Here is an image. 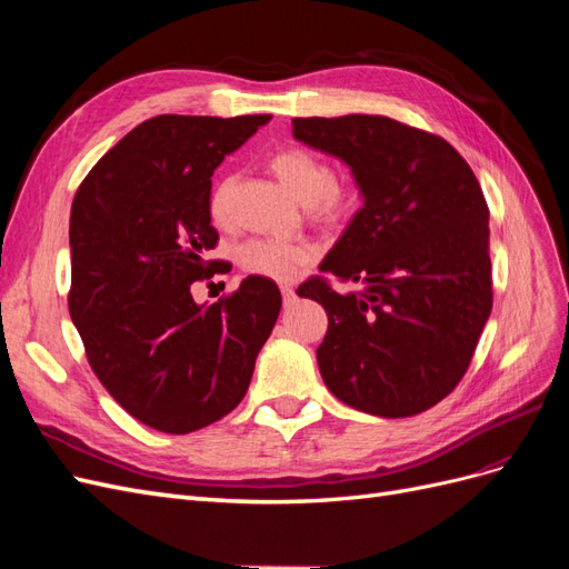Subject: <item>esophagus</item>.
Listing matches in <instances>:
<instances>
[{
  "label": "esophagus",
  "instance_id": "obj_1",
  "mask_svg": "<svg viewBox=\"0 0 569 569\" xmlns=\"http://www.w3.org/2000/svg\"><path fill=\"white\" fill-rule=\"evenodd\" d=\"M282 301H284V306H295V301H297L295 287H289V284L282 287Z\"/></svg>",
  "mask_w": 569,
  "mask_h": 569
}]
</instances>
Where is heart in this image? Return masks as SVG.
I'll use <instances>...</instances> for the list:
<instances>
[{"label": "heart", "mask_w": 569, "mask_h": 569, "mask_svg": "<svg viewBox=\"0 0 569 569\" xmlns=\"http://www.w3.org/2000/svg\"><path fill=\"white\" fill-rule=\"evenodd\" d=\"M270 170L295 194L311 216L320 220L347 218L358 206V189L335 180V168L318 153L303 147H282L270 157ZM232 178L216 182L209 211L213 220L222 222L230 209ZM313 258V247L308 242H287V239L251 237L237 249V261L244 272L268 280H295L301 268Z\"/></svg>", "instance_id": "b5f03b06"}]
</instances>
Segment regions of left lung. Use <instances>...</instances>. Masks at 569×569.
Masks as SVG:
<instances>
[{"mask_svg": "<svg viewBox=\"0 0 569 569\" xmlns=\"http://www.w3.org/2000/svg\"><path fill=\"white\" fill-rule=\"evenodd\" d=\"M291 132L347 163L366 199L299 287L327 313L322 380L370 416H418L458 387L491 313L487 199L443 137L393 118H295ZM327 273L365 289L339 296Z\"/></svg>", "mask_w": 569, "mask_h": 569, "instance_id": "8db88e82", "label": "left lung"}]
</instances>
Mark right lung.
<instances>
[{"instance_id":"right-lung-1","label":"right lung","mask_w":569,"mask_h":569,"mask_svg":"<svg viewBox=\"0 0 569 569\" xmlns=\"http://www.w3.org/2000/svg\"><path fill=\"white\" fill-rule=\"evenodd\" d=\"M263 116L149 118L97 161L71 206L68 311L90 368L134 420L189 435L226 418L249 389L280 316L272 280H242L199 306L218 244L211 176Z\"/></svg>"}]
</instances>
